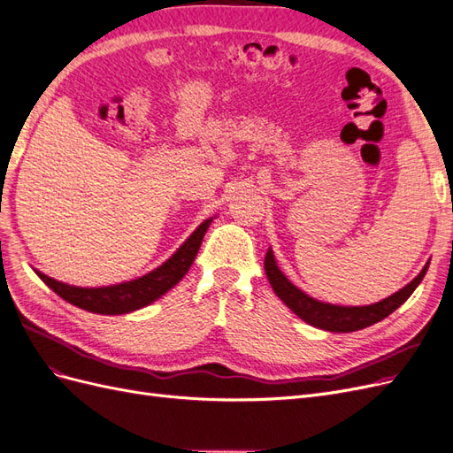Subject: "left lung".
Masks as SVG:
<instances>
[{"instance_id":"left-lung-1","label":"left lung","mask_w":453,"mask_h":453,"mask_svg":"<svg viewBox=\"0 0 453 453\" xmlns=\"http://www.w3.org/2000/svg\"><path fill=\"white\" fill-rule=\"evenodd\" d=\"M429 263L423 266V270L418 273V276L410 281L406 287H403L401 291H396L395 295L380 300L376 304L370 306H336V304H325L308 296L298 289L296 285H293L289 280L285 278V273L278 268L276 258H273L272 250H268L266 258H265V270H266V278L272 285L273 293H276L283 303L289 306L300 319L323 328V331H331V333H353V331H361L365 326L374 325L381 319H386L389 313H393L401 304H404L408 296L416 291V287L421 283V280L427 273Z\"/></svg>"}]
</instances>
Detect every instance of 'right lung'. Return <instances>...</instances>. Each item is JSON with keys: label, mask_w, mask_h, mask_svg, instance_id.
Returning <instances> with one entry per match:
<instances>
[{"label": "right lung", "mask_w": 453, "mask_h": 453, "mask_svg": "<svg viewBox=\"0 0 453 453\" xmlns=\"http://www.w3.org/2000/svg\"><path fill=\"white\" fill-rule=\"evenodd\" d=\"M210 225H211V219H205V221L187 238V242L166 260V263L132 281L109 285V287H92L90 289V287H75V285L57 281L37 270L35 273L50 287L54 293L81 310H87L92 313H104V315L130 313L134 310H140L143 306H149L150 303H155L157 298L166 295L173 285L181 281L190 265L195 263L200 243Z\"/></svg>", "instance_id": "1"}]
</instances>
